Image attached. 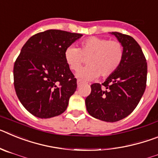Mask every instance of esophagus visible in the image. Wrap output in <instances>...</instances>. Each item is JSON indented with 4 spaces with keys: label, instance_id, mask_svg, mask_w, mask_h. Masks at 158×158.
Listing matches in <instances>:
<instances>
[{
    "label": "esophagus",
    "instance_id": "1",
    "mask_svg": "<svg viewBox=\"0 0 158 158\" xmlns=\"http://www.w3.org/2000/svg\"><path fill=\"white\" fill-rule=\"evenodd\" d=\"M77 87H80L81 85H82V81L80 80H77Z\"/></svg>",
    "mask_w": 158,
    "mask_h": 158
}]
</instances>
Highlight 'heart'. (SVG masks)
<instances>
[{
	"instance_id": "obj_1",
	"label": "heart",
	"mask_w": 158,
	"mask_h": 158,
	"mask_svg": "<svg viewBox=\"0 0 158 158\" xmlns=\"http://www.w3.org/2000/svg\"><path fill=\"white\" fill-rule=\"evenodd\" d=\"M65 60L72 70H77L88 58L87 66L77 72V77L85 81L93 80L99 75L107 77L115 72L123 58V47L117 40L89 37L81 43L80 48L69 46L65 51Z\"/></svg>"
}]
</instances>
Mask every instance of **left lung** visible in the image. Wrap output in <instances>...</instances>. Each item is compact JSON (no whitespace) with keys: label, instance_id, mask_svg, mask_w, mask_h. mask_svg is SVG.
Wrapping results in <instances>:
<instances>
[{"label":"left lung","instance_id":"1","mask_svg":"<svg viewBox=\"0 0 158 158\" xmlns=\"http://www.w3.org/2000/svg\"><path fill=\"white\" fill-rule=\"evenodd\" d=\"M111 34L123 47V58L104 83L92 85L85 105L90 115L113 123L126 118L139 104L146 87L147 63L134 38L119 32Z\"/></svg>","mask_w":158,"mask_h":158}]
</instances>
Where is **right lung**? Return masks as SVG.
<instances>
[{"instance_id":"right-lung-1","label":"right lung","mask_w":158,"mask_h":158,"mask_svg":"<svg viewBox=\"0 0 158 158\" xmlns=\"http://www.w3.org/2000/svg\"><path fill=\"white\" fill-rule=\"evenodd\" d=\"M83 35L61 30L40 32L26 42L13 68L14 87L23 107L48 118L66 110L77 79L65 60V51Z\"/></svg>"}]
</instances>
